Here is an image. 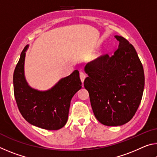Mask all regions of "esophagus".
I'll use <instances>...</instances> for the list:
<instances>
[{
    "instance_id": "1",
    "label": "esophagus",
    "mask_w": 157,
    "mask_h": 157,
    "mask_svg": "<svg viewBox=\"0 0 157 157\" xmlns=\"http://www.w3.org/2000/svg\"><path fill=\"white\" fill-rule=\"evenodd\" d=\"M79 77H80V79H81V82L83 83L85 78H86V75H85L84 73L82 72V71H80V73H79Z\"/></svg>"
}]
</instances>
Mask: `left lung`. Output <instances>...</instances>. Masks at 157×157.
<instances>
[{
	"label": "left lung",
	"instance_id": "8db88e82",
	"mask_svg": "<svg viewBox=\"0 0 157 157\" xmlns=\"http://www.w3.org/2000/svg\"><path fill=\"white\" fill-rule=\"evenodd\" d=\"M118 48L84 67V82L97 120L107 126H121L131 120L142 99L145 85L143 65L136 50L123 36L116 35Z\"/></svg>",
	"mask_w": 157,
	"mask_h": 157
}]
</instances>
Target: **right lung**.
<instances>
[{
	"mask_svg": "<svg viewBox=\"0 0 157 157\" xmlns=\"http://www.w3.org/2000/svg\"><path fill=\"white\" fill-rule=\"evenodd\" d=\"M27 45L16 66L13 84L16 102L21 115L29 123L47 130H57L65 125L71 100L82 88L78 70L60 79L52 88L39 91L31 87L25 77L24 65Z\"/></svg>",
	"mask_w": 157,
	"mask_h": 157,
	"instance_id": "add662e5",
	"label": "right lung"
}]
</instances>
